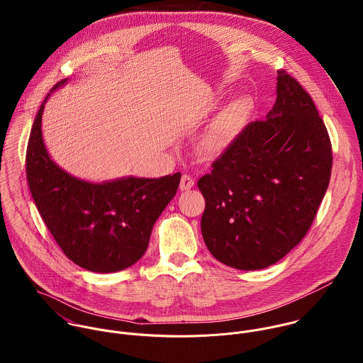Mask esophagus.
Here are the masks:
<instances>
[{
	"instance_id": "esophagus-1",
	"label": "esophagus",
	"mask_w": 363,
	"mask_h": 363,
	"mask_svg": "<svg viewBox=\"0 0 363 363\" xmlns=\"http://www.w3.org/2000/svg\"><path fill=\"white\" fill-rule=\"evenodd\" d=\"M193 187H194V179L189 174H183L182 182H180V190L182 191H189Z\"/></svg>"
}]
</instances>
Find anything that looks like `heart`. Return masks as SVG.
Listing matches in <instances>:
<instances>
[{"label":"heart","instance_id":"heart-1","mask_svg":"<svg viewBox=\"0 0 363 363\" xmlns=\"http://www.w3.org/2000/svg\"><path fill=\"white\" fill-rule=\"evenodd\" d=\"M252 110V104L246 98H239L228 104L209 127L203 138L201 150L208 157L222 155L233 141L238 130L245 124Z\"/></svg>","mask_w":363,"mask_h":363}]
</instances>
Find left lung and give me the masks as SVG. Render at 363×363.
<instances>
[{
  "label": "left lung",
  "mask_w": 363,
  "mask_h": 363,
  "mask_svg": "<svg viewBox=\"0 0 363 363\" xmlns=\"http://www.w3.org/2000/svg\"><path fill=\"white\" fill-rule=\"evenodd\" d=\"M331 166L330 137L311 95L278 71L267 120L246 125L199 180L211 255L246 271L284 259L308 233Z\"/></svg>",
  "instance_id": "1"
}]
</instances>
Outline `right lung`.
<instances>
[{"label": "right lung", "mask_w": 363, "mask_h": 363, "mask_svg": "<svg viewBox=\"0 0 363 363\" xmlns=\"http://www.w3.org/2000/svg\"><path fill=\"white\" fill-rule=\"evenodd\" d=\"M64 84L67 79L52 91ZM49 96L38 111L26 151V177L36 208L60 249L77 265L102 274L125 269L147 252L156 219L176 196L182 174L104 183L69 174L52 160L43 141L42 116Z\"/></svg>", "instance_id": "obj_1"}]
</instances>
